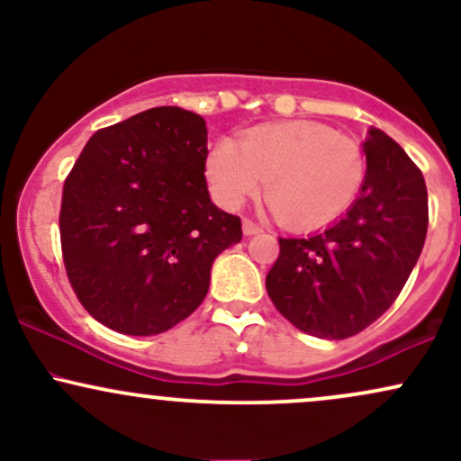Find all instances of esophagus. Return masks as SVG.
Returning <instances> with one entry per match:
<instances>
[{
	"instance_id": "esophagus-1",
	"label": "esophagus",
	"mask_w": 461,
	"mask_h": 461,
	"mask_svg": "<svg viewBox=\"0 0 461 461\" xmlns=\"http://www.w3.org/2000/svg\"><path fill=\"white\" fill-rule=\"evenodd\" d=\"M260 231H262L260 225L253 223V221H249V219H242V234H245V236H256V234H260Z\"/></svg>"
}]
</instances>
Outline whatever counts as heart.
Masks as SVG:
<instances>
[{
    "mask_svg": "<svg viewBox=\"0 0 461 461\" xmlns=\"http://www.w3.org/2000/svg\"><path fill=\"white\" fill-rule=\"evenodd\" d=\"M366 176L362 147L321 123L260 125L223 139L205 160L216 203L236 210L264 194L285 225L297 230L330 225L351 208Z\"/></svg>",
    "mask_w": 461,
    "mask_h": 461,
    "instance_id": "obj_1",
    "label": "heart"
}]
</instances>
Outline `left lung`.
Listing matches in <instances>:
<instances>
[{
  "label": "left lung",
  "mask_w": 461,
  "mask_h": 461,
  "mask_svg": "<svg viewBox=\"0 0 461 461\" xmlns=\"http://www.w3.org/2000/svg\"><path fill=\"white\" fill-rule=\"evenodd\" d=\"M366 179L345 219L305 238H279L268 297L301 331L342 340L384 314L425 245L429 205L420 168L382 130L364 142Z\"/></svg>",
  "instance_id": "obj_1"
}]
</instances>
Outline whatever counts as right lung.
Instances as JSON below:
<instances>
[{"mask_svg": "<svg viewBox=\"0 0 461 461\" xmlns=\"http://www.w3.org/2000/svg\"><path fill=\"white\" fill-rule=\"evenodd\" d=\"M208 130L176 105L145 110L86 142L62 186L65 271L84 310L128 336L193 314L214 258L242 223L210 201Z\"/></svg>", "mask_w": 461, "mask_h": 461, "instance_id": "right-lung-1", "label": "right lung"}]
</instances>
